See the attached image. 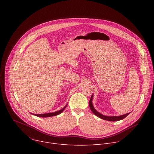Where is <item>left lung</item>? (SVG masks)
Segmentation results:
<instances>
[{
  "label": "left lung",
  "instance_id": "8db88e82",
  "mask_svg": "<svg viewBox=\"0 0 154 154\" xmlns=\"http://www.w3.org/2000/svg\"><path fill=\"white\" fill-rule=\"evenodd\" d=\"M93 94L92 95V96L91 97V99L90 100V102H89V105H90V108L91 109V110L92 111V112L95 115H96L97 117L102 119H104V120H106V121H119V120H122L123 119H124L125 117H127L130 113H127V114H125V115H121V116H105V115H102L101 113H99L96 109L94 108V107L93 106Z\"/></svg>",
  "mask_w": 154,
  "mask_h": 154
}]
</instances>
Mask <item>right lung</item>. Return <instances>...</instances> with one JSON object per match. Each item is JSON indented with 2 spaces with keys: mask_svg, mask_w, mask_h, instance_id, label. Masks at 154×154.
<instances>
[{
  "mask_svg": "<svg viewBox=\"0 0 154 154\" xmlns=\"http://www.w3.org/2000/svg\"><path fill=\"white\" fill-rule=\"evenodd\" d=\"M67 106V105H66L64 107H63L61 109H60V110H58L57 112H54V113H45V114H32L35 116H38V117H42V118H47V117H51V116H57L60 113H61L64 109L66 108V107Z\"/></svg>",
  "mask_w": 154,
  "mask_h": 154,
  "instance_id": "add662e5",
  "label": "right lung"
}]
</instances>
